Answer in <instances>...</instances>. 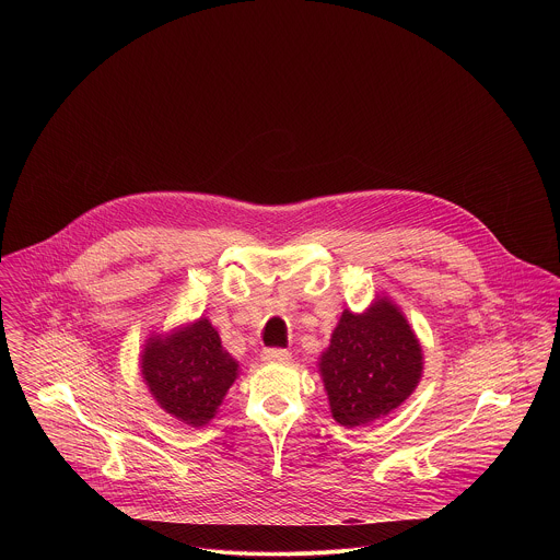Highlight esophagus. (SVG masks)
<instances>
[{"mask_svg":"<svg viewBox=\"0 0 560 560\" xmlns=\"http://www.w3.org/2000/svg\"><path fill=\"white\" fill-rule=\"evenodd\" d=\"M260 358H262V362H289L291 360V351L271 347V349H262Z\"/></svg>","mask_w":560,"mask_h":560,"instance_id":"obj_1","label":"esophagus"}]
</instances>
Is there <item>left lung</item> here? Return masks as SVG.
I'll list each match as a JSON object with an SVG mask.
<instances>
[{
  "label": "left lung",
  "mask_w": 560,
  "mask_h": 560,
  "mask_svg": "<svg viewBox=\"0 0 560 560\" xmlns=\"http://www.w3.org/2000/svg\"><path fill=\"white\" fill-rule=\"evenodd\" d=\"M319 369L336 422L360 427L390 413L413 393L422 351L405 317L380 300L364 315L342 313Z\"/></svg>",
  "instance_id": "8db88e82"
}]
</instances>
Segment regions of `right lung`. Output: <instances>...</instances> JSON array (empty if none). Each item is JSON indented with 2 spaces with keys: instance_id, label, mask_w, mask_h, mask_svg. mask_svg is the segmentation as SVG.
<instances>
[{
  "instance_id": "1",
  "label": "right lung",
  "mask_w": 560,
  "mask_h": 560,
  "mask_svg": "<svg viewBox=\"0 0 560 560\" xmlns=\"http://www.w3.org/2000/svg\"><path fill=\"white\" fill-rule=\"evenodd\" d=\"M237 366L207 319L153 338L142 355V375L151 395L167 413L191 427H202L215 416L237 380Z\"/></svg>"
}]
</instances>
